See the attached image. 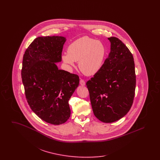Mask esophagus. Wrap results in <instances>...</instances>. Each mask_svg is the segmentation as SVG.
<instances>
[{
	"label": "esophagus",
	"mask_w": 160,
	"mask_h": 160,
	"mask_svg": "<svg viewBox=\"0 0 160 160\" xmlns=\"http://www.w3.org/2000/svg\"><path fill=\"white\" fill-rule=\"evenodd\" d=\"M80 85H81V86H85V84H86V83H85V82L83 80L81 79V80H80Z\"/></svg>",
	"instance_id": "esophagus-1"
}]
</instances>
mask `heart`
Here are the masks:
<instances>
[{"instance_id": "b5f03b06", "label": "heart", "mask_w": 160, "mask_h": 160, "mask_svg": "<svg viewBox=\"0 0 160 160\" xmlns=\"http://www.w3.org/2000/svg\"><path fill=\"white\" fill-rule=\"evenodd\" d=\"M106 56V48L100 41L89 37L78 38L69 45L68 53L63 54L62 59L69 69L78 62L80 69L87 76H93L101 69Z\"/></svg>"}]
</instances>
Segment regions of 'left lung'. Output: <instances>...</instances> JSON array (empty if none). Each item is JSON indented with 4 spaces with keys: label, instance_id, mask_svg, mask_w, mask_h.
<instances>
[{
    "label": "left lung",
    "instance_id": "1",
    "mask_svg": "<svg viewBox=\"0 0 160 160\" xmlns=\"http://www.w3.org/2000/svg\"><path fill=\"white\" fill-rule=\"evenodd\" d=\"M108 39L110 42L108 56L86 86L94 115L101 122L112 123L129 112L136 80L134 58L129 49L118 38Z\"/></svg>",
    "mask_w": 160,
    "mask_h": 160
}]
</instances>
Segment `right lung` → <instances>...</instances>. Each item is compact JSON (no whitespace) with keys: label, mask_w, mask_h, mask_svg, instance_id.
Wrapping results in <instances>:
<instances>
[{"label":"right lung","mask_w":160,"mask_h":160,"mask_svg":"<svg viewBox=\"0 0 160 160\" xmlns=\"http://www.w3.org/2000/svg\"><path fill=\"white\" fill-rule=\"evenodd\" d=\"M63 37H39L24 54L22 78L28 102L39 118L53 125L68 119V101L79 84V77L59 69Z\"/></svg>","instance_id":"right-lung-1"}]
</instances>
